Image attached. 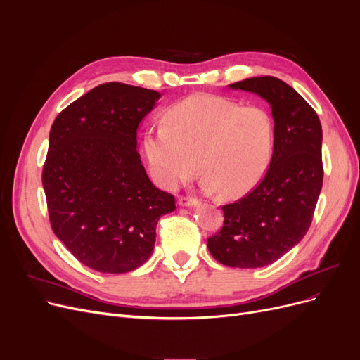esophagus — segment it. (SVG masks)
I'll return each instance as SVG.
<instances>
[{
	"mask_svg": "<svg viewBox=\"0 0 360 360\" xmlns=\"http://www.w3.org/2000/svg\"><path fill=\"white\" fill-rule=\"evenodd\" d=\"M179 204L181 207H197L200 205V201L197 198H191V197H181L179 200Z\"/></svg>",
	"mask_w": 360,
	"mask_h": 360,
	"instance_id": "obj_1",
	"label": "esophagus"
}]
</instances>
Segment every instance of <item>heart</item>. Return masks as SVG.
<instances>
[{
	"instance_id": "b5f03b06",
	"label": "heart",
	"mask_w": 360,
	"mask_h": 360,
	"mask_svg": "<svg viewBox=\"0 0 360 360\" xmlns=\"http://www.w3.org/2000/svg\"><path fill=\"white\" fill-rule=\"evenodd\" d=\"M167 124L144 136L151 177L174 191L192 179L200 167L202 188L240 198L264 177L274 155L275 124L266 108L245 105L210 94H193L174 105Z\"/></svg>"
}]
</instances>
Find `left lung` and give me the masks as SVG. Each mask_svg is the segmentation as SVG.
<instances>
[{
    "mask_svg": "<svg viewBox=\"0 0 360 360\" xmlns=\"http://www.w3.org/2000/svg\"><path fill=\"white\" fill-rule=\"evenodd\" d=\"M228 86L270 105L275 144L264 179L246 197L222 207L224 226L207 248L228 267L257 269L285 255L312 222L323 186L321 123L296 90L274 76Z\"/></svg>",
    "mask_w": 360,
    "mask_h": 360,
    "instance_id": "8db88e82",
    "label": "left lung"
}]
</instances>
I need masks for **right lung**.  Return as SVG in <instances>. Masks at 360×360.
Here are the masks:
<instances>
[{
	"instance_id": "1",
	"label": "right lung",
	"mask_w": 360,
	"mask_h": 360,
	"mask_svg": "<svg viewBox=\"0 0 360 360\" xmlns=\"http://www.w3.org/2000/svg\"><path fill=\"white\" fill-rule=\"evenodd\" d=\"M159 99L155 90L106 82L70 103L51 127L41 174L51 226L96 271L143 266L153 254L158 221L176 210L136 151L138 126Z\"/></svg>"
}]
</instances>
